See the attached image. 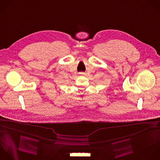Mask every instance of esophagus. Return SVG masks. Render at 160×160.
<instances>
[{"mask_svg":"<svg viewBox=\"0 0 160 160\" xmlns=\"http://www.w3.org/2000/svg\"><path fill=\"white\" fill-rule=\"evenodd\" d=\"M80 74L82 75H85V72H80Z\"/></svg>","mask_w":160,"mask_h":160,"instance_id":"esophagus-1","label":"esophagus"}]
</instances>
